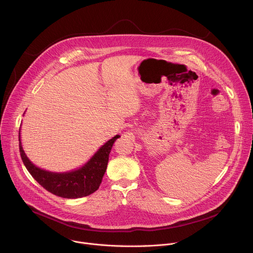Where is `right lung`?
I'll return each mask as SVG.
<instances>
[{"label": "right lung", "instance_id": "obj_1", "mask_svg": "<svg viewBox=\"0 0 253 253\" xmlns=\"http://www.w3.org/2000/svg\"><path fill=\"white\" fill-rule=\"evenodd\" d=\"M119 135L110 139L82 168L68 173H53L36 167L26 156L20 140V154L24 165L41 186L63 198H80L94 193L100 186L105 174L109 154Z\"/></svg>", "mask_w": 253, "mask_h": 253}]
</instances>
